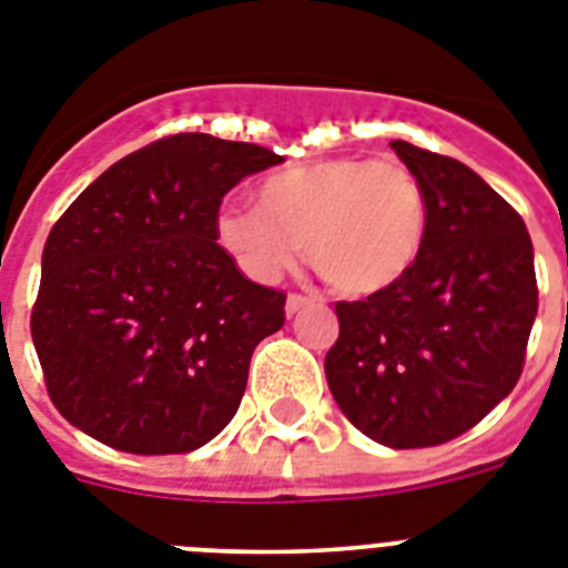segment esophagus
Wrapping results in <instances>:
<instances>
[{
  "instance_id": "esophagus-1",
  "label": "esophagus",
  "mask_w": 568,
  "mask_h": 568,
  "mask_svg": "<svg viewBox=\"0 0 568 568\" xmlns=\"http://www.w3.org/2000/svg\"><path fill=\"white\" fill-rule=\"evenodd\" d=\"M312 306V300L303 297V294H288V300H285V314L288 317H294L297 312H303V308Z\"/></svg>"
}]
</instances>
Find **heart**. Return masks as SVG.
Segmentation results:
<instances>
[{"label": "heart", "instance_id": "b5f03b06", "mask_svg": "<svg viewBox=\"0 0 568 568\" xmlns=\"http://www.w3.org/2000/svg\"><path fill=\"white\" fill-rule=\"evenodd\" d=\"M256 199L260 211L227 204L213 219L219 247L256 283H276L306 245L337 294L373 297L416 268L427 242V199L398 161H300L262 181Z\"/></svg>", "mask_w": 568, "mask_h": 568}]
</instances>
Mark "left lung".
<instances>
[{"label": "left lung", "mask_w": 568, "mask_h": 568, "mask_svg": "<svg viewBox=\"0 0 568 568\" xmlns=\"http://www.w3.org/2000/svg\"><path fill=\"white\" fill-rule=\"evenodd\" d=\"M430 225L416 268L389 292L337 303L326 381L378 445H445L483 422L523 373L537 317L535 247L511 204L462 161L407 141Z\"/></svg>", "instance_id": "obj_1"}]
</instances>
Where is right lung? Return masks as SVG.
Here are the masks:
<instances>
[{"label":"right lung","instance_id":"1","mask_svg":"<svg viewBox=\"0 0 568 568\" xmlns=\"http://www.w3.org/2000/svg\"><path fill=\"white\" fill-rule=\"evenodd\" d=\"M265 146L181 132L132 152L51 227L31 312L33 349L60 416L123 454H190L240 409L285 294L251 283L213 219Z\"/></svg>","mask_w":568,"mask_h":568}]
</instances>
